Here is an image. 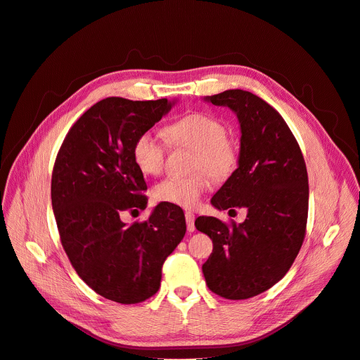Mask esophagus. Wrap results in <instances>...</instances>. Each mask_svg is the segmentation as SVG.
I'll return each mask as SVG.
<instances>
[{"mask_svg": "<svg viewBox=\"0 0 360 360\" xmlns=\"http://www.w3.org/2000/svg\"><path fill=\"white\" fill-rule=\"evenodd\" d=\"M184 216H186V225H188V231L192 233L195 231V214L192 212H186L184 213Z\"/></svg>", "mask_w": 360, "mask_h": 360, "instance_id": "esophagus-1", "label": "esophagus"}]
</instances>
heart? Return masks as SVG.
Wrapping results in <instances>:
<instances>
[{
	"mask_svg": "<svg viewBox=\"0 0 360 360\" xmlns=\"http://www.w3.org/2000/svg\"><path fill=\"white\" fill-rule=\"evenodd\" d=\"M167 141L177 148L193 151L191 171L200 170L189 177H169L158 183L153 198L158 202L174 204L191 209L209 189L210 180L224 181L233 176L238 163V150L226 136L222 120L204 112H189L165 127ZM167 146L151 132L136 136L132 146V159L144 176H159L165 167ZM205 170V173L202 171Z\"/></svg>",
	"mask_w": 360,
	"mask_h": 360,
	"instance_id": "b5f03b06",
	"label": "heart"
}]
</instances>
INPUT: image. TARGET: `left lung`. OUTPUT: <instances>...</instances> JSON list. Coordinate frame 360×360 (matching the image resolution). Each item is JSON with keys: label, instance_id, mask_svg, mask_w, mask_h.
I'll return each mask as SVG.
<instances>
[{"label": "left lung", "instance_id": "left-lung-1", "mask_svg": "<svg viewBox=\"0 0 360 360\" xmlns=\"http://www.w3.org/2000/svg\"><path fill=\"white\" fill-rule=\"evenodd\" d=\"M207 101L233 110L242 129L238 168L212 204L246 207L248 216L238 225L197 217V230L213 242L202 274L217 296L243 300L274 287L296 259L307 234L308 172L285 120L261 97L226 90Z\"/></svg>", "mask_w": 360, "mask_h": 360}]
</instances>
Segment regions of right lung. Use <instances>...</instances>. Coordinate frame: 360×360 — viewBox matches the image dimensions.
<instances>
[{"label":"right lung","mask_w":360,"mask_h":360,"mask_svg":"<svg viewBox=\"0 0 360 360\" xmlns=\"http://www.w3.org/2000/svg\"><path fill=\"white\" fill-rule=\"evenodd\" d=\"M169 110L167 99L106 97L76 120L53 163L51 198L61 245L85 284L112 302L141 303L156 294L162 266L186 233L174 204L160 202L143 222L122 221L147 207L132 146Z\"/></svg>","instance_id":"right-lung-1"}]
</instances>
